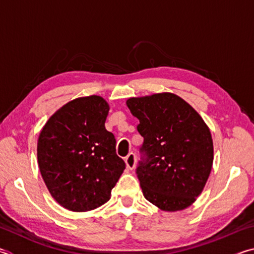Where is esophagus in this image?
Wrapping results in <instances>:
<instances>
[{"label": "esophagus", "mask_w": 254, "mask_h": 254, "mask_svg": "<svg viewBox=\"0 0 254 254\" xmlns=\"http://www.w3.org/2000/svg\"><path fill=\"white\" fill-rule=\"evenodd\" d=\"M135 162H136V158H135V154L133 152H130L126 157V163H127V167L128 169H134L135 167Z\"/></svg>", "instance_id": "34e87169"}]
</instances>
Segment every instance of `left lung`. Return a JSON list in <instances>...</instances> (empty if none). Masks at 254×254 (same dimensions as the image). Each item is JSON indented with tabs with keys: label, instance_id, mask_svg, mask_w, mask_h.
Masks as SVG:
<instances>
[{
	"label": "left lung",
	"instance_id": "obj_1",
	"mask_svg": "<svg viewBox=\"0 0 254 254\" xmlns=\"http://www.w3.org/2000/svg\"><path fill=\"white\" fill-rule=\"evenodd\" d=\"M143 136L136 167L143 196L166 212L187 208L203 191L213 166V140L200 115L173 93L127 101Z\"/></svg>",
	"mask_w": 254,
	"mask_h": 254
}]
</instances>
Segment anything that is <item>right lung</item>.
Wrapping results in <instances>:
<instances>
[{
	"mask_svg": "<svg viewBox=\"0 0 254 254\" xmlns=\"http://www.w3.org/2000/svg\"><path fill=\"white\" fill-rule=\"evenodd\" d=\"M110 106L97 95L68 102L40 132L38 165L51 196L72 212L105 204L126 169L115 137L105 128Z\"/></svg>",
	"mask_w": 254,
	"mask_h": 254,
	"instance_id": "right-lung-1",
	"label": "right lung"
}]
</instances>
